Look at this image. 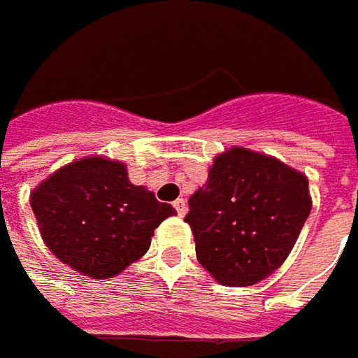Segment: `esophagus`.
<instances>
[{
	"label": "esophagus",
	"instance_id": "1",
	"mask_svg": "<svg viewBox=\"0 0 358 358\" xmlns=\"http://www.w3.org/2000/svg\"><path fill=\"white\" fill-rule=\"evenodd\" d=\"M173 206H175V210H177V214H179V216H181V217H183V216H185V214H187V201H185L183 197H179V199H177V201H175Z\"/></svg>",
	"mask_w": 358,
	"mask_h": 358
}]
</instances>
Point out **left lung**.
Returning a JSON list of instances; mask_svg holds the SVG:
<instances>
[{
  "instance_id": "left-lung-1",
  "label": "left lung",
  "mask_w": 358,
  "mask_h": 358,
  "mask_svg": "<svg viewBox=\"0 0 358 358\" xmlns=\"http://www.w3.org/2000/svg\"><path fill=\"white\" fill-rule=\"evenodd\" d=\"M308 177L283 161L232 146L189 197L195 255L217 283L255 285L285 263L310 216Z\"/></svg>"
}]
</instances>
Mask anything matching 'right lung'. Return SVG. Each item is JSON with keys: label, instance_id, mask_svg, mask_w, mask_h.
Returning <instances> with one entry per match:
<instances>
[{"label": "right lung", "instance_id": "right-lung-1", "mask_svg": "<svg viewBox=\"0 0 358 358\" xmlns=\"http://www.w3.org/2000/svg\"><path fill=\"white\" fill-rule=\"evenodd\" d=\"M30 206L50 252L90 279H110L138 261L159 224L177 214L108 157L57 169L32 189Z\"/></svg>", "mask_w": 358, "mask_h": 358}]
</instances>
